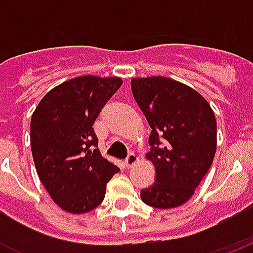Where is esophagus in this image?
Returning <instances> with one entry per match:
<instances>
[{
	"mask_svg": "<svg viewBox=\"0 0 253 253\" xmlns=\"http://www.w3.org/2000/svg\"><path fill=\"white\" fill-rule=\"evenodd\" d=\"M125 163H126L127 168H131L132 165H135L138 163V156L134 153H130L128 156H127V159Z\"/></svg>",
	"mask_w": 253,
	"mask_h": 253,
	"instance_id": "esophagus-1",
	"label": "esophagus"
}]
</instances>
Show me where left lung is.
Here are the masks:
<instances>
[{
	"label": "left lung",
	"instance_id": "1",
	"mask_svg": "<svg viewBox=\"0 0 253 253\" xmlns=\"http://www.w3.org/2000/svg\"><path fill=\"white\" fill-rule=\"evenodd\" d=\"M131 90L152 128L146 157L156 169V181L141 191V199L156 209L181 206L215 156L214 112L195 89L170 78H132Z\"/></svg>",
	"mask_w": 253,
	"mask_h": 253
}]
</instances>
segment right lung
Listing matches in <instances>:
<instances>
[{"instance_id":"add662e5","label":"right lung","mask_w":253,"mask_h":253,"mask_svg":"<svg viewBox=\"0 0 253 253\" xmlns=\"http://www.w3.org/2000/svg\"><path fill=\"white\" fill-rule=\"evenodd\" d=\"M122 83L119 77L72 78L46 93L32 114L36 172L65 211L84 214L96 209L104 199L107 183L119 172L96 148L93 123Z\"/></svg>"}]
</instances>
